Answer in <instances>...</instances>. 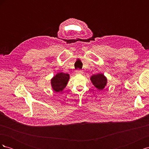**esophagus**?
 <instances>
[{
	"mask_svg": "<svg viewBox=\"0 0 149 149\" xmlns=\"http://www.w3.org/2000/svg\"><path fill=\"white\" fill-rule=\"evenodd\" d=\"M75 72H76V74H83V71L82 70H76Z\"/></svg>",
	"mask_w": 149,
	"mask_h": 149,
	"instance_id": "obj_1",
	"label": "esophagus"
}]
</instances>
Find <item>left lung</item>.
<instances>
[{
	"mask_svg": "<svg viewBox=\"0 0 149 149\" xmlns=\"http://www.w3.org/2000/svg\"><path fill=\"white\" fill-rule=\"evenodd\" d=\"M93 84L99 90H102L106 86L107 79L102 73H97L93 74L90 77Z\"/></svg>",
	"mask_w": 149,
	"mask_h": 149,
	"instance_id": "1",
	"label": "left lung"
}]
</instances>
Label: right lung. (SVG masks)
Instances as JSON below:
<instances>
[{
	"label": "right lung",
	"mask_w": 149,
	"mask_h": 149,
	"mask_svg": "<svg viewBox=\"0 0 149 149\" xmlns=\"http://www.w3.org/2000/svg\"><path fill=\"white\" fill-rule=\"evenodd\" d=\"M70 74L60 72L56 74L50 80L52 88L54 91L59 93L63 91L69 81Z\"/></svg>",
	"instance_id": "add662e5"
}]
</instances>
